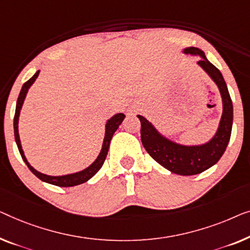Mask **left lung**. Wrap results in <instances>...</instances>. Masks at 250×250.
Instances as JSON below:
<instances>
[{
    "instance_id": "obj_1",
    "label": "left lung",
    "mask_w": 250,
    "mask_h": 250,
    "mask_svg": "<svg viewBox=\"0 0 250 250\" xmlns=\"http://www.w3.org/2000/svg\"><path fill=\"white\" fill-rule=\"evenodd\" d=\"M183 53L200 56L197 65L203 68L219 88L222 98V116L214 136L203 144L184 146L162 135L146 117L141 115H137V117L141 122V141L147 153L169 171L180 176H191L211 168L222 157L230 141L233 107L221 72L206 59L205 54L196 47H188Z\"/></svg>"
}]
</instances>
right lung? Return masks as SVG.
Instances as JSON below:
<instances>
[{
	"instance_id": "right-lung-1",
	"label": "right lung",
	"mask_w": 250,
	"mask_h": 250,
	"mask_svg": "<svg viewBox=\"0 0 250 250\" xmlns=\"http://www.w3.org/2000/svg\"><path fill=\"white\" fill-rule=\"evenodd\" d=\"M39 72L41 71L36 72V73L34 74V77L29 79V80L22 85V89H21L19 97H18V100H17L16 114H14V119H13V127H14V139H16L18 149H19L21 157H22V160L24 161V164L27 165V167L30 169V171L34 173L36 177H38V178L42 180V182L52 184V185H55V186H60V187H72V186L80 185V184L88 182L90 178H92V177L99 171V169L103 167L104 162V160H106L108 150H109V144H110L111 137H113L114 133L117 131L119 125L122 124V122L124 121L125 115L123 113H119V114L114 115V116L110 119H108L106 123V131H104L103 147H101V151H100L98 157H97L96 160L93 161L92 164L89 166V167H86L85 169L81 170V171H78L74 173H68V175H63V176H49V175H45V173L39 172L34 167H31V165L28 162L26 155H24V152L22 150V146H21L19 129H18L20 110H21V108H22L23 101H24V99H26V96H27L29 88L34 84L36 79L38 78Z\"/></svg>"
}]
</instances>
